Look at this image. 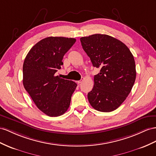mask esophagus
I'll use <instances>...</instances> for the list:
<instances>
[{
    "mask_svg": "<svg viewBox=\"0 0 156 156\" xmlns=\"http://www.w3.org/2000/svg\"><path fill=\"white\" fill-rule=\"evenodd\" d=\"M83 79L81 80H79V81H78V83H81L83 82Z\"/></svg>",
    "mask_w": 156,
    "mask_h": 156,
    "instance_id": "obj_1",
    "label": "esophagus"
}]
</instances>
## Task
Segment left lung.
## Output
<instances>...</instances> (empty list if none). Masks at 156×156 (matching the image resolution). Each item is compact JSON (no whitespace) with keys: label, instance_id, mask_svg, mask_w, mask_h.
Listing matches in <instances>:
<instances>
[{"label":"left lung","instance_id":"left-lung-1","mask_svg":"<svg viewBox=\"0 0 156 156\" xmlns=\"http://www.w3.org/2000/svg\"><path fill=\"white\" fill-rule=\"evenodd\" d=\"M83 49L93 66L100 69L94 76V86L87 94L93 108L111 112L121 105L133 88L136 76L135 61L127 46L105 34L82 37Z\"/></svg>","mask_w":156,"mask_h":156}]
</instances>
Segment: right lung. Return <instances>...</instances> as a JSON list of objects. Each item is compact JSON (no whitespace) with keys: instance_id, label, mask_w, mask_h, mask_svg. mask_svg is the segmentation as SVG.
<instances>
[{"instance_id":"1","label":"right lung","mask_w":156,"mask_h":156,"mask_svg":"<svg viewBox=\"0 0 156 156\" xmlns=\"http://www.w3.org/2000/svg\"><path fill=\"white\" fill-rule=\"evenodd\" d=\"M76 42L74 38L49 37L31 48L23 65V84L37 108L50 117L65 113L77 86L56 73L64 55Z\"/></svg>"}]
</instances>
